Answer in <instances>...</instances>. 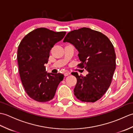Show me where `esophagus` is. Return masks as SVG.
I'll list each match as a JSON object with an SVG mask.
<instances>
[{
  "instance_id": "34e87169",
  "label": "esophagus",
  "mask_w": 133,
  "mask_h": 133,
  "mask_svg": "<svg viewBox=\"0 0 133 133\" xmlns=\"http://www.w3.org/2000/svg\"><path fill=\"white\" fill-rule=\"evenodd\" d=\"M70 74H71V72L69 71H67L66 72H65L64 75V76H67V75H69Z\"/></svg>"
}]
</instances>
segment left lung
Here are the masks:
<instances>
[{
	"mask_svg": "<svg viewBox=\"0 0 133 133\" xmlns=\"http://www.w3.org/2000/svg\"><path fill=\"white\" fill-rule=\"evenodd\" d=\"M66 42L79 51L81 63L77 66L89 72L86 77L71 72L77 79L74 95L84 102H95L105 94L111 83L116 68L113 45L103 34L87 27L67 33L63 40Z\"/></svg>",
	"mask_w": 133,
	"mask_h": 133,
	"instance_id": "8db88e82",
	"label": "left lung"
}]
</instances>
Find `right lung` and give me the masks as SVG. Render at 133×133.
I'll return each mask as SVG.
<instances>
[{"label":"right lung","mask_w":133,"mask_h":133,"mask_svg":"<svg viewBox=\"0 0 133 133\" xmlns=\"http://www.w3.org/2000/svg\"><path fill=\"white\" fill-rule=\"evenodd\" d=\"M66 33L38 28L25 36L19 45L17 59L20 77L25 91L34 100L46 102L52 99L63 79L61 73H47L44 64L48 63L54 45Z\"/></svg>","instance_id":"1"}]
</instances>
